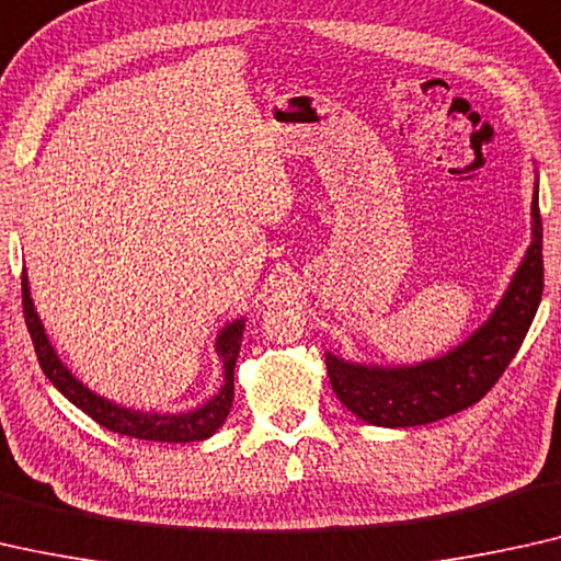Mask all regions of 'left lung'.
Wrapping results in <instances>:
<instances>
[{"label": "left lung", "instance_id": "1", "mask_svg": "<svg viewBox=\"0 0 561 561\" xmlns=\"http://www.w3.org/2000/svg\"><path fill=\"white\" fill-rule=\"evenodd\" d=\"M531 247L491 318L462 345L416 366H363L325 353L335 397L376 427H416L478 404L508 368L539 310L543 289L539 183L531 201Z\"/></svg>", "mask_w": 561, "mask_h": 561}]
</instances>
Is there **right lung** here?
<instances>
[{"instance_id": "add662e5", "label": "right lung", "mask_w": 561, "mask_h": 561, "mask_svg": "<svg viewBox=\"0 0 561 561\" xmlns=\"http://www.w3.org/2000/svg\"><path fill=\"white\" fill-rule=\"evenodd\" d=\"M22 310H25V322L33 337L37 360H41L43 374L50 378L55 389L66 397L70 404H76L81 412L99 422L101 427L119 432V435L134 439H152V442H201L216 435L220 424L226 422L228 412L233 404V368L236 358L241 351L243 337V318L228 322L216 337V353L224 360V386L213 399L205 401L193 412L183 414H154V412H137V409H126L114 404L99 393H93L89 386H83L78 378L70 374L68 366H62L58 353L47 341L45 328L37 318L33 297H30V284L25 272H22Z\"/></svg>"}]
</instances>
